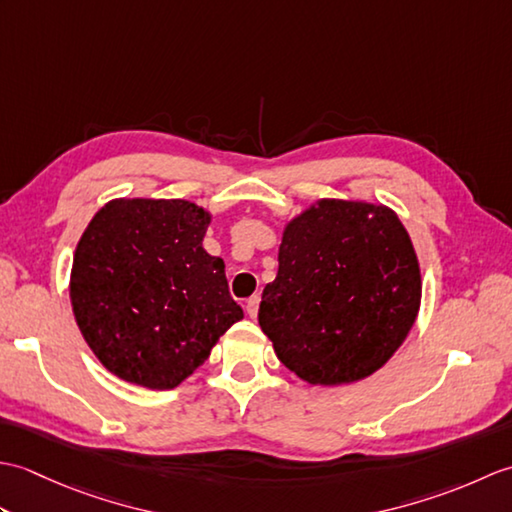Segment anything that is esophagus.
Wrapping results in <instances>:
<instances>
[{"instance_id":"esophagus-1","label":"esophagus","mask_w":512,"mask_h":512,"mask_svg":"<svg viewBox=\"0 0 512 512\" xmlns=\"http://www.w3.org/2000/svg\"><path fill=\"white\" fill-rule=\"evenodd\" d=\"M257 310H259V297L255 295V297H250L246 301V314H248L250 319H255L257 317Z\"/></svg>"}]
</instances>
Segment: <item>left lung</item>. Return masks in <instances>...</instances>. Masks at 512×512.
Segmentation results:
<instances>
[{"label": "left lung", "mask_w": 512, "mask_h": 512, "mask_svg": "<svg viewBox=\"0 0 512 512\" xmlns=\"http://www.w3.org/2000/svg\"><path fill=\"white\" fill-rule=\"evenodd\" d=\"M418 308L420 268L398 215L321 200L286 226L259 325L290 372L312 385H341L383 367Z\"/></svg>", "instance_id": "8db88e82"}]
</instances>
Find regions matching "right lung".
I'll return each mask as SVG.
<instances>
[{"label": "right lung", "instance_id": "obj_1", "mask_svg": "<svg viewBox=\"0 0 512 512\" xmlns=\"http://www.w3.org/2000/svg\"><path fill=\"white\" fill-rule=\"evenodd\" d=\"M209 222L184 200H114L85 228L72 310L96 358L127 383L173 389L244 317L224 262L202 248Z\"/></svg>", "mask_w": 512, "mask_h": 512}]
</instances>
